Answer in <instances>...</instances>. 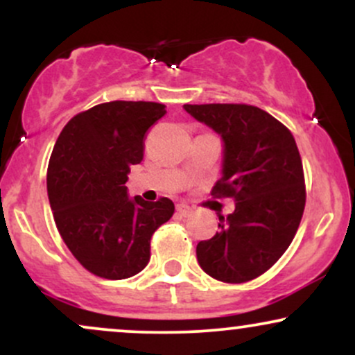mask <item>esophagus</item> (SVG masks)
I'll return each instance as SVG.
<instances>
[{
    "label": "esophagus",
    "mask_w": 355,
    "mask_h": 355,
    "mask_svg": "<svg viewBox=\"0 0 355 355\" xmlns=\"http://www.w3.org/2000/svg\"><path fill=\"white\" fill-rule=\"evenodd\" d=\"M191 211H193V210H191L189 205H185V203H178V205H177V214L180 215V217H183V218L190 217Z\"/></svg>",
    "instance_id": "1"
}]
</instances>
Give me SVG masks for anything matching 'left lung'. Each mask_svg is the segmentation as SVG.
<instances>
[{
  "mask_svg": "<svg viewBox=\"0 0 355 355\" xmlns=\"http://www.w3.org/2000/svg\"><path fill=\"white\" fill-rule=\"evenodd\" d=\"M223 141L222 178L215 197L235 210L218 217V232L197 245L205 274L242 284L267 272L287 250L305 207L304 168L288 128L252 105H183Z\"/></svg>",
  "mask_w": 355,
  "mask_h": 355,
  "instance_id": "obj_1",
  "label": "left lung"
}]
</instances>
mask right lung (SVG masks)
Instances as JSON below:
<instances>
[{"mask_svg": "<svg viewBox=\"0 0 355 355\" xmlns=\"http://www.w3.org/2000/svg\"><path fill=\"white\" fill-rule=\"evenodd\" d=\"M166 113L153 101H110L73 116L61 130L46 173L58 232L92 274L121 280L150 260V239L168 222L170 198H130V166L144 160L145 133Z\"/></svg>", "mask_w": 355, "mask_h": 355, "instance_id": "right-lung-1", "label": "right lung"}]
</instances>
